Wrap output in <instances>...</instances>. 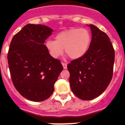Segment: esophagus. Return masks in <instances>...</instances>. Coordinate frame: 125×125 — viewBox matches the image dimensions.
I'll return each instance as SVG.
<instances>
[{
    "mask_svg": "<svg viewBox=\"0 0 125 125\" xmlns=\"http://www.w3.org/2000/svg\"><path fill=\"white\" fill-rule=\"evenodd\" d=\"M62 64L63 69H67V63H66L62 62Z\"/></svg>",
    "mask_w": 125,
    "mask_h": 125,
    "instance_id": "1",
    "label": "esophagus"
}]
</instances>
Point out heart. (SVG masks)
Returning <instances> with one entry per match:
<instances>
[{
  "label": "heart",
  "instance_id": "heart-1",
  "mask_svg": "<svg viewBox=\"0 0 125 125\" xmlns=\"http://www.w3.org/2000/svg\"><path fill=\"white\" fill-rule=\"evenodd\" d=\"M92 41V35L85 29L75 28L64 30L55 36V41L48 40L46 47L50 54L57 58L65 53L71 59L76 60L83 56Z\"/></svg>",
  "mask_w": 125,
  "mask_h": 125
}]
</instances>
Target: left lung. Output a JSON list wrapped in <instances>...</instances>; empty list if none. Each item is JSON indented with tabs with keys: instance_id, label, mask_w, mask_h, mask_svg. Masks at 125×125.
Returning <instances> with one entry per match:
<instances>
[{
	"instance_id": "8db88e82",
	"label": "left lung",
	"mask_w": 125,
	"mask_h": 125,
	"mask_svg": "<svg viewBox=\"0 0 125 125\" xmlns=\"http://www.w3.org/2000/svg\"><path fill=\"white\" fill-rule=\"evenodd\" d=\"M92 39L83 56L67 65L69 83L74 95L92 100L104 92L113 75L114 50L109 37L96 26L90 25Z\"/></svg>"
}]
</instances>
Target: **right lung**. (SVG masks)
I'll list each match as a JSON object with an SVG mask.
<instances>
[{
    "mask_svg": "<svg viewBox=\"0 0 125 125\" xmlns=\"http://www.w3.org/2000/svg\"><path fill=\"white\" fill-rule=\"evenodd\" d=\"M53 30L42 25L28 24L14 35L7 60L12 83L25 98L46 100L63 70L59 60L51 56L44 44Z\"/></svg>",
    "mask_w": 125,
    "mask_h": 125,
    "instance_id": "add662e5",
    "label": "right lung"
}]
</instances>
